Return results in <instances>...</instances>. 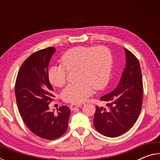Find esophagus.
Instances as JSON below:
<instances>
[{"label": "esophagus", "instance_id": "obj_1", "mask_svg": "<svg viewBox=\"0 0 160 160\" xmlns=\"http://www.w3.org/2000/svg\"><path fill=\"white\" fill-rule=\"evenodd\" d=\"M81 104H71L70 105V110H75V109H77L78 107H80Z\"/></svg>", "mask_w": 160, "mask_h": 160}]
</instances>
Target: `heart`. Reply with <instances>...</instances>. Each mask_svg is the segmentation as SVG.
Returning a JSON list of instances; mask_svg holds the SVG:
<instances>
[{
  "label": "heart",
  "mask_w": 160,
  "mask_h": 160,
  "mask_svg": "<svg viewBox=\"0 0 160 160\" xmlns=\"http://www.w3.org/2000/svg\"><path fill=\"white\" fill-rule=\"evenodd\" d=\"M61 64L51 66L48 77L53 85L61 88L67 81V70H76L77 81L64 89L62 97L65 101L81 103L92 93L94 88H104L109 80L112 65L110 50L104 46H79L66 51L61 57Z\"/></svg>",
  "instance_id": "1"
}]
</instances>
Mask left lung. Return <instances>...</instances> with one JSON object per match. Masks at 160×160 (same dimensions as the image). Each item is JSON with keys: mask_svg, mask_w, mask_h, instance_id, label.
I'll return each mask as SVG.
<instances>
[{"mask_svg": "<svg viewBox=\"0 0 160 160\" xmlns=\"http://www.w3.org/2000/svg\"><path fill=\"white\" fill-rule=\"evenodd\" d=\"M126 66L116 89L100 97L104 107L96 106L94 126L100 134L116 138L129 131L142 109L143 85L139 61L125 48Z\"/></svg>", "mask_w": 160, "mask_h": 160, "instance_id": "1", "label": "left lung"}]
</instances>
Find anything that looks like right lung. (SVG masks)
Segmentation results:
<instances>
[{
	"label": "right lung",
	"mask_w": 160,
	"mask_h": 160,
	"mask_svg": "<svg viewBox=\"0 0 160 160\" xmlns=\"http://www.w3.org/2000/svg\"><path fill=\"white\" fill-rule=\"evenodd\" d=\"M55 48L37 51L22 64L15 81V94L19 112L27 127L43 139L53 140L68 128L70 110L60 107L57 113L51 112L53 89L48 77V66Z\"/></svg>",
	"instance_id": "right-lung-1"
}]
</instances>
